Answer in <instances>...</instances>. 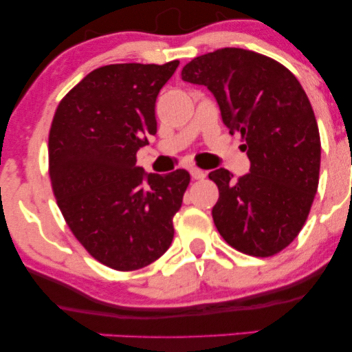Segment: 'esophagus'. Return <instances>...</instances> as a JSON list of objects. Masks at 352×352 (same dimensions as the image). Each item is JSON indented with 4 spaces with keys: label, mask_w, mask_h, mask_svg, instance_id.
Here are the masks:
<instances>
[{
    "label": "esophagus",
    "mask_w": 352,
    "mask_h": 352,
    "mask_svg": "<svg viewBox=\"0 0 352 352\" xmlns=\"http://www.w3.org/2000/svg\"><path fill=\"white\" fill-rule=\"evenodd\" d=\"M190 175H192L193 180H204L205 177H207V172H204L201 168L192 167V168H190Z\"/></svg>",
    "instance_id": "esophagus-1"
}]
</instances>
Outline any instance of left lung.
Listing matches in <instances>:
<instances>
[{
  "label": "left lung",
  "mask_w": 352,
  "mask_h": 352,
  "mask_svg": "<svg viewBox=\"0 0 352 352\" xmlns=\"http://www.w3.org/2000/svg\"><path fill=\"white\" fill-rule=\"evenodd\" d=\"M182 79L215 96L252 164L238 180L227 168L208 173L220 192L212 210L217 230L241 253H280L301 232L319 182L321 140L305 89L278 60L240 47L192 59Z\"/></svg>",
  "instance_id": "1"
}]
</instances>
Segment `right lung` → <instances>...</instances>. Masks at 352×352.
I'll list each match as a JSON object with an SVG mask.
<instances>
[{
	"label": "right lung",
	"mask_w": 352,
	"mask_h": 352,
	"mask_svg": "<svg viewBox=\"0 0 352 352\" xmlns=\"http://www.w3.org/2000/svg\"><path fill=\"white\" fill-rule=\"evenodd\" d=\"M177 67L179 60L99 67L64 96L52 119L58 207L87 253L117 272L153 263L173 240L188 172L145 173L135 155L157 134V96Z\"/></svg>",
	"instance_id": "obj_1"
}]
</instances>
